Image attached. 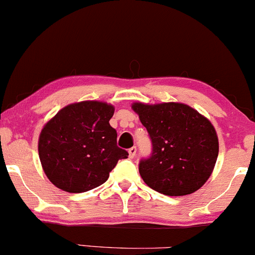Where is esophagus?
<instances>
[{"label": "esophagus", "mask_w": 255, "mask_h": 255, "mask_svg": "<svg viewBox=\"0 0 255 255\" xmlns=\"http://www.w3.org/2000/svg\"><path fill=\"white\" fill-rule=\"evenodd\" d=\"M128 153H129V158H134L136 153V147L135 146H133V147H130L129 150H128Z\"/></svg>", "instance_id": "obj_1"}]
</instances>
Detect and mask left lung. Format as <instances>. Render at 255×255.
<instances>
[{"instance_id": "obj_1", "label": "left lung", "mask_w": 255, "mask_h": 255, "mask_svg": "<svg viewBox=\"0 0 255 255\" xmlns=\"http://www.w3.org/2000/svg\"><path fill=\"white\" fill-rule=\"evenodd\" d=\"M152 142V153L139 163L144 182L170 197L192 194L211 176L218 157L215 127L182 103H133Z\"/></svg>"}]
</instances>
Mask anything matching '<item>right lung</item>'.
<instances>
[{
    "label": "right lung",
    "instance_id": "obj_1",
    "mask_svg": "<svg viewBox=\"0 0 255 255\" xmlns=\"http://www.w3.org/2000/svg\"><path fill=\"white\" fill-rule=\"evenodd\" d=\"M113 105L97 101L69 104L43 127L38 152L43 170L64 192H87L103 184L128 152L116 144L109 121Z\"/></svg>",
    "mask_w": 255,
    "mask_h": 255
}]
</instances>
